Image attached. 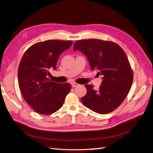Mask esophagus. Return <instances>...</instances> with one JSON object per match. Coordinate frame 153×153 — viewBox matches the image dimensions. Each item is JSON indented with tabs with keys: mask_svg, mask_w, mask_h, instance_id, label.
Listing matches in <instances>:
<instances>
[{
	"mask_svg": "<svg viewBox=\"0 0 153 153\" xmlns=\"http://www.w3.org/2000/svg\"><path fill=\"white\" fill-rule=\"evenodd\" d=\"M78 85H79V84H77V83H72V87H76L78 86Z\"/></svg>",
	"mask_w": 153,
	"mask_h": 153,
	"instance_id": "obj_1",
	"label": "esophagus"
}]
</instances>
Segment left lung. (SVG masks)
Masks as SVG:
<instances>
[{"mask_svg": "<svg viewBox=\"0 0 153 153\" xmlns=\"http://www.w3.org/2000/svg\"><path fill=\"white\" fill-rule=\"evenodd\" d=\"M76 50L86 55L91 69L102 76L98 91L92 85H85L87 94L81 102L100 114L114 111L125 100L133 81V71L125 52L115 42L98 39L77 41L74 45Z\"/></svg>", "mask_w": 153, "mask_h": 153, "instance_id": "8db88e82", "label": "left lung"}]
</instances>
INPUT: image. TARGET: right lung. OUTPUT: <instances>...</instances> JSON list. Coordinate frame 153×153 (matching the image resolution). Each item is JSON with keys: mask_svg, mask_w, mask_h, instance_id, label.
I'll return each mask as SVG.
<instances>
[{"mask_svg": "<svg viewBox=\"0 0 153 153\" xmlns=\"http://www.w3.org/2000/svg\"><path fill=\"white\" fill-rule=\"evenodd\" d=\"M72 41L50 40L31 45L24 53L18 68V84L25 100L34 111L50 115L62 107L71 85L49 79V70L56 69L60 54Z\"/></svg>", "mask_w": 153, "mask_h": 153, "instance_id": "add662e5", "label": "right lung"}]
</instances>
